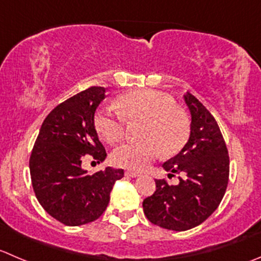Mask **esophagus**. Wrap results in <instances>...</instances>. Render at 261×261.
I'll use <instances>...</instances> for the list:
<instances>
[{"instance_id":"1","label":"esophagus","mask_w":261,"mask_h":261,"mask_svg":"<svg viewBox=\"0 0 261 261\" xmlns=\"http://www.w3.org/2000/svg\"><path fill=\"white\" fill-rule=\"evenodd\" d=\"M125 174H126V176H128V177H133V178L140 176V173H139V172H134V171H126Z\"/></svg>"}]
</instances>
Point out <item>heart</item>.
<instances>
[{"label":"heart","mask_w":261,"mask_h":261,"mask_svg":"<svg viewBox=\"0 0 261 261\" xmlns=\"http://www.w3.org/2000/svg\"><path fill=\"white\" fill-rule=\"evenodd\" d=\"M116 106L118 112L112 107H103L94 117L95 128L108 143L122 140L126 122L143 121L139 131L141 141L126 144L112 153L117 167L144 171L161 153L166 156L178 153L189 139V120L168 95L155 90H133L118 97Z\"/></svg>","instance_id":"heart-1"}]
</instances>
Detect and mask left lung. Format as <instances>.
I'll list each match as a JSON object with an SVG mask.
<instances>
[{"label": "left lung", "mask_w": 261, "mask_h": 261, "mask_svg": "<svg viewBox=\"0 0 261 261\" xmlns=\"http://www.w3.org/2000/svg\"><path fill=\"white\" fill-rule=\"evenodd\" d=\"M184 98L191 113L189 141L163 163L169 174L184 177L178 185L155 179V191L143 201L146 218L172 231H186L208 219L223 199L229 176L228 150L216 118L189 92Z\"/></svg>", "instance_id": "left-lung-1"}]
</instances>
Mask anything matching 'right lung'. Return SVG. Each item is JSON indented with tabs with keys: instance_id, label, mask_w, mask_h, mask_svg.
Returning <instances> with one entry per match:
<instances>
[{
	"instance_id": "add662e5",
	"label": "right lung",
	"mask_w": 261,
	"mask_h": 261,
	"mask_svg": "<svg viewBox=\"0 0 261 261\" xmlns=\"http://www.w3.org/2000/svg\"><path fill=\"white\" fill-rule=\"evenodd\" d=\"M103 87H92L58 105L43 121L29 161L35 196L45 212L66 226L95 221L110 203V194L123 169L107 167L88 174L85 156L98 163L107 156L98 139L94 113L105 99Z\"/></svg>"
}]
</instances>
